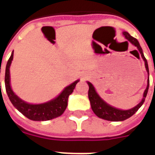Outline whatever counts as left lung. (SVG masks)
<instances>
[{
	"instance_id": "8db88e82",
	"label": "left lung",
	"mask_w": 155,
	"mask_h": 155,
	"mask_svg": "<svg viewBox=\"0 0 155 155\" xmlns=\"http://www.w3.org/2000/svg\"><path fill=\"white\" fill-rule=\"evenodd\" d=\"M123 35H124V37L130 41L131 44H133L134 46H136L138 51H135V52L138 54H139V52H140L141 56L143 58V61H144V65H145L146 71L148 72L147 87L144 92H143L142 101H140L136 106H134V107L132 108V109H130V110H120V109H117V108L111 106L109 104H107L105 101H103L100 97V95L97 94V92L95 91V89L93 86V84H91V82H87L88 85H89L88 96H89V100H90V102H91L92 110L99 118L105 120H109V121H123V120L129 119L130 117H131L133 114H135V112L142 106V104H143V102L145 101L147 93H148V91H149V86H150V77H149L150 73H149L148 62H147V60L144 57V55H143L142 48L140 46L139 41H137V39L134 38L133 36H131L128 32L124 31Z\"/></svg>"
}]
</instances>
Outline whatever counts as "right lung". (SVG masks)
<instances>
[{"label": "right lung", "mask_w": 155, "mask_h": 155, "mask_svg": "<svg viewBox=\"0 0 155 155\" xmlns=\"http://www.w3.org/2000/svg\"><path fill=\"white\" fill-rule=\"evenodd\" d=\"M13 52L7 61L5 74V91H6L7 95H8L12 104L23 115H25L26 118L34 120V121H45V120H52L56 117L61 116L67 107L69 95L73 92L75 85L80 81V80H77L74 81V83L68 85L67 87L64 88V91H62L57 97L48 101V102L38 104L26 103L24 101H22L21 99H20L13 92L12 87H11V84H10V66H11L12 61L13 60Z\"/></svg>", "instance_id": "obj_1"}]
</instances>
